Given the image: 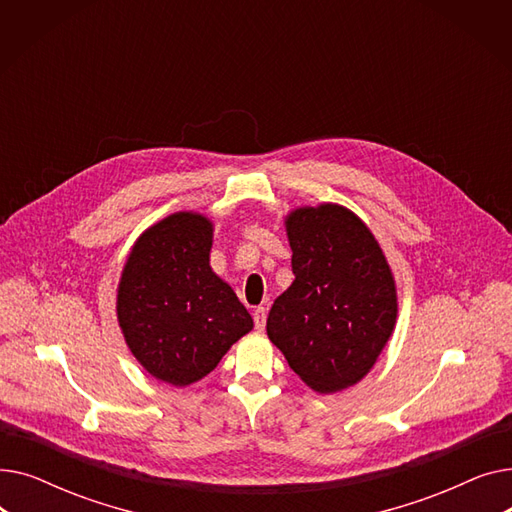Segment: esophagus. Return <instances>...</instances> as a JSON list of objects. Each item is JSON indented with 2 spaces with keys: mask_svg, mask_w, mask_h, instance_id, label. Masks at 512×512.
Returning <instances> with one entry per match:
<instances>
[{
  "mask_svg": "<svg viewBox=\"0 0 512 512\" xmlns=\"http://www.w3.org/2000/svg\"><path fill=\"white\" fill-rule=\"evenodd\" d=\"M265 315H267L265 307H257V309L253 311V321H255V328H257V330H263V328H265Z\"/></svg>",
  "mask_w": 512,
  "mask_h": 512,
  "instance_id": "1",
  "label": "esophagus"
}]
</instances>
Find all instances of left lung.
<instances>
[{"label": "left lung", "instance_id": "8db88e82", "mask_svg": "<svg viewBox=\"0 0 512 512\" xmlns=\"http://www.w3.org/2000/svg\"><path fill=\"white\" fill-rule=\"evenodd\" d=\"M294 282L267 315V336L315 392L361 382L396 324V284L371 230L336 203L286 215Z\"/></svg>", "mask_w": 512, "mask_h": 512}]
</instances>
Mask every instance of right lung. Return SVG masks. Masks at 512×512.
<instances>
[{"instance_id":"right-lung-1","label":"right lung","mask_w":512,"mask_h":512,"mask_svg":"<svg viewBox=\"0 0 512 512\" xmlns=\"http://www.w3.org/2000/svg\"><path fill=\"white\" fill-rule=\"evenodd\" d=\"M213 224L178 211L147 228L118 284V324L130 353L155 380L195 384L253 330L234 290L213 274Z\"/></svg>"}]
</instances>
